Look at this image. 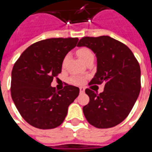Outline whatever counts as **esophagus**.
<instances>
[{"mask_svg":"<svg viewBox=\"0 0 152 152\" xmlns=\"http://www.w3.org/2000/svg\"><path fill=\"white\" fill-rule=\"evenodd\" d=\"M79 90H80V93H83L85 91V89L83 88H79Z\"/></svg>","mask_w":152,"mask_h":152,"instance_id":"1","label":"esophagus"}]
</instances>
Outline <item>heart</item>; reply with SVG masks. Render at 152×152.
<instances>
[{
	"mask_svg": "<svg viewBox=\"0 0 152 152\" xmlns=\"http://www.w3.org/2000/svg\"><path fill=\"white\" fill-rule=\"evenodd\" d=\"M76 53H77L78 56L80 58V60L83 62H85L88 58L93 56V54L91 52V50L87 48V47H80V48H78V50H76ZM68 56H65L63 59V61H62V66L63 67L66 64ZM72 83H74V84H82L83 83V79L82 78H74L72 79Z\"/></svg>",
	"mask_w": 152,
	"mask_h": 152,
	"instance_id": "heart-1",
	"label": "heart"
}]
</instances>
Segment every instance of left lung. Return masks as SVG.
<instances>
[{
	"label": "left lung",
	"instance_id": "obj_1",
	"mask_svg": "<svg viewBox=\"0 0 152 152\" xmlns=\"http://www.w3.org/2000/svg\"><path fill=\"white\" fill-rule=\"evenodd\" d=\"M78 47H88L96 56V73L89 84L105 83L100 94L85 90L90 98L83 108L85 118L96 128H112L126 119L138 97L139 64L129 47L109 36L84 37Z\"/></svg>",
	"mask_w": 152,
	"mask_h": 152
}]
</instances>
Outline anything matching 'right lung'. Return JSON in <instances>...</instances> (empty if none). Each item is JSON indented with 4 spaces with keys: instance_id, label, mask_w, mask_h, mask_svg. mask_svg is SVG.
<instances>
[{
    "instance_id": "add662e5",
    "label": "right lung",
    "mask_w": 152,
    "mask_h": 152,
    "mask_svg": "<svg viewBox=\"0 0 152 152\" xmlns=\"http://www.w3.org/2000/svg\"><path fill=\"white\" fill-rule=\"evenodd\" d=\"M78 37L39 41L24 50L11 73V97L27 123L41 129L60 126L68 107L79 94V88L67 84L57 91L50 86L61 73L62 61L76 47Z\"/></svg>"
}]
</instances>
